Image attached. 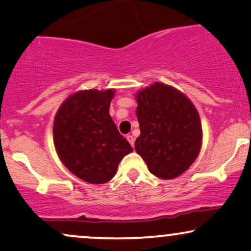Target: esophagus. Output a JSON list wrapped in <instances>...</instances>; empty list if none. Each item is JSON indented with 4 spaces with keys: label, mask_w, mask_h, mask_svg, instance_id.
<instances>
[{
    "label": "esophagus",
    "mask_w": 251,
    "mask_h": 251,
    "mask_svg": "<svg viewBox=\"0 0 251 251\" xmlns=\"http://www.w3.org/2000/svg\"><path fill=\"white\" fill-rule=\"evenodd\" d=\"M126 140H128V142H129V143H130L131 147L134 148V145H135L134 136H132V135H126Z\"/></svg>",
    "instance_id": "34e87169"
}]
</instances>
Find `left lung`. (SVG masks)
Here are the masks:
<instances>
[{
    "instance_id": "8db88e82",
    "label": "left lung",
    "mask_w": 251,
    "mask_h": 251,
    "mask_svg": "<svg viewBox=\"0 0 251 251\" xmlns=\"http://www.w3.org/2000/svg\"><path fill=\"white\" fill-rule=\"evenodd\" d=\"M137 103L141 135L136 151L156 177H178L200 151L202 132L196 107L182 93L162 82L138 93Z\"/></svg>"
}]
</instances>
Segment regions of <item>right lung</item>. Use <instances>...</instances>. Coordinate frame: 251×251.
Returning a JSON list of instances; mask_svg holds the SVG:
<instances>
[{"label":"right lung","instance_id":"1","mask_svg":"<svg viewBox=\"0 0 251 251\" xmlns=\"http://www.w3.org/2000/svg\"><path fill=\"white\" fill-rule=\"evenodd\" d=\"M113 97V89L78 92L61 104L54 117L58 156L73 175L91 184L109 181L120 160L132 151L109 115Z\"/></svg>","mask_w":251,"mask_h":251}]
</instances>
